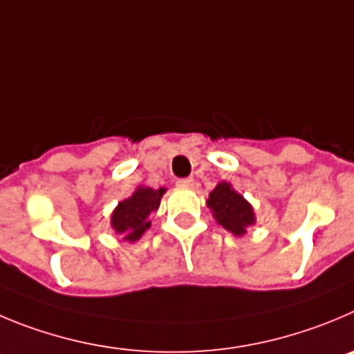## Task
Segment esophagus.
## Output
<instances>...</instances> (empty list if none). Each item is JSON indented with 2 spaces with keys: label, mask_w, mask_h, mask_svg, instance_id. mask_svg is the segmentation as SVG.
<instances>
[{
  "label": "esophagus",
  "mask_w": 354,
  "mask_h": 354,
  "mask_svg": "<svg viewBox=\"0 0 354 354\" xmlns=\"http://www.w3.org/2000/svg\"><path fill=\"white\" fill-rule=\"evenodd\" d=\"M176 185L180 188H192L194 187V180H192V178H181V180L176 181Z\"/></svg>",
  "instance_id": "esophagus-1"
}]
</instances>
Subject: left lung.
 <instances>
[{
	"instance_id": "8db88e82",
	"label": "left lung",
	"mask_w": 354,
	"mask_h": 354,
	"mask_svg": "<svg viewBox=\"0 0 354 354\" xmlns=\"http://www.w3.org/2000/svg\"><path fill=\"white\" fill-rule=\"evenodd\" d=\"M218 225L241 237L250 225H255V209L229 181H220L209 192L206 201Z\"/></svg>"
}]
</instances>
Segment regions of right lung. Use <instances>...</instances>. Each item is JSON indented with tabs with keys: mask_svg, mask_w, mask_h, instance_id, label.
Here are the masks:
<instances>
[{
	"mask_svg": "<svg viewBox=\"0 0 354 354\" xmlns=\"http://www.w3.org/2000/svg\"><path fill=\"white\" fill-rule=\"evenodd\" d=\"M166 188H151L140 185L131 197L120 201L110 218V225L115 234L122 236L127 243H136L150 229V214L160 206Z\"/></svg>",
	"mask_w": 354,
	"mask_h": 354,
	"instance_id": "obj_1",
	"label": "right lung"
}]
</instances>
